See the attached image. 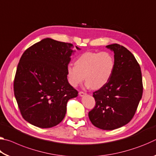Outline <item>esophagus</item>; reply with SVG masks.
<instances>
[{
	"label": "esophagus",
	"instance_id": "34e87169",
	"mask_svg": "<svg viewBox=\"0 0 156 156\" xmlns=\"http://www.w3.org/2000/svg\"><path fill=\"white\" fill-rule=\"evenodd\" d=\"M85 94H86V93H85V92H84V91L79 92V96H83L84 95H85Z\"/></svg>",
	"mask_w": 156,
	"mask_h": 156
}]
</instances>
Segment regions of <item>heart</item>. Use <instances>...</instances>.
<instances>
[{
    "label": "heart",
    "mask_w": 156,
    "mask_h": 156,
    "mask_svg": "<svg viewBox=\"0 0 156 156\" xmlns=\"http://www.w3.org/2000/svg\"><path fill=\"white\" fill-rule=\"evenodd\" d=\"M75 65L67 67L69 83L73 87H77L85 79L89 87L99 89L110 79L114 69L115 60L109 52L89 51L81 54Z\"/></svg>",
    "instance_id": "heart-1"
}]
</instances>
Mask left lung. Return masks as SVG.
Instances as JSON below:
<instances>
[{"instance_id":"left-lung-1","label":"left lung","mask_w":156,"mask_h":156,"mask_svg":"<svg viewBox=\"0 0 156 156\" xmlns=\"http://www.w3.org/2000/svg\"><path fill=\"white\" fill-rule=\"evenodd\" d=\"M114 52L115 66L107 83L93 96L89 120L96 127L113 130L126 125L135 115L143 92L140 67L135 57L120 44L106 46Z\"/></svg>"}]
</instances>
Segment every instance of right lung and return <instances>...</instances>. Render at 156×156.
Returning <instances> with one entry per match:
<instances>
[{
  "mask_svg": "<svg viewBox=\"0 0 156 156\" xmlns=\"http://www.w3.org/2000/svg\"><path fill=\"white\" fill-rule=\"evenodd\" d=\"M73 48L71 43L47 38L23 53L14 91L21 115L29 123L40 128L58 125L65 116L68 100L77 97L78 91L67 80Z\"/></svg>",
  "mask_w": 156,
  "mask_h": 156,
  "instance_id": "add662e5",
  "label": "right lung"
}]
</instances>
